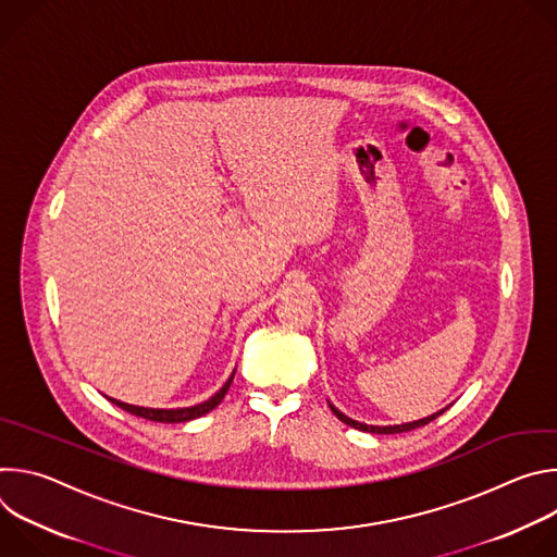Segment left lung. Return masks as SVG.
<instances>
[{"label": "left lung", "instance_id": "1", "mask_svg": "<svg viewBox=\"0 0 557 557\" xmlns=\"http://www.w3.org/2000/svg\"><path fill=\"white\" fill-rule=\"evenodd\" d=\"M331 410L335 412V417L339 419V421H344L346 425H350V428H355V430H361V432H372V434H399V432H410V430H417V428H421V425H428L430 421H434L438 414H443L445 410H441V412H436V414H432V417H425V419H421V421H414V423H404V425H387V428H379V425H366V423H359V421H352V419H348L346 414H342L335 406H331Z\"/></svg>", "mask_w": 557, "mask_h": 557}]
</instances>
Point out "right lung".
<instances>
[{
    "instance_id": "1",
    "label": "right lung",
    "mask_w": 557,
    "mask_h": 557,
    "mask_svg": "<svg viewBox=\"0 0 557 557\" xmlns=\"http://www.w3.org/2000/svg\"><path fill=\"white\" fill-rule=\"evenodd\" d=\"M233 381V374L228 376V381L222 385L220 392H215L209 401L200 404V406H194V408H181V410H151V408H136V406H127V404H121V401H114L110 399L112 404H116L121 410L134 414V417H140V419H147V421H158V423H185V421H191V419H198L207 412H211L213 408L220 406V401L224 399V394L228 389Z\"/></svg>"
}]
</instances>
